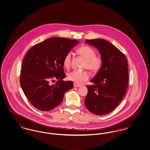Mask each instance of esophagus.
Here are the masks:
<instances>
[{
    "label": "esophagus",
    "mask_w": 150,
    "mask_h": 150,
    "mask_svg": "<svg viewBox=\"0 0 150 150\" xmlns=\"http://www.w3.org/2000/svg\"><path fill=\"white\" fill-rule=\"evenodd\" d=\"M81 85H79V84L76 83H74V87H81Z\"/></svg>",
    "instance_id": "34e87169"
}]
</instances>
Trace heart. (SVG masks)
Listing matches in <instances>:
<instances>
[{
  "instance_id": "1",
  "label": "heart",
  "mask_w": 150,
  "mask_h": 150,
  "mask_svg": "<svg viewBox=\"0 0 150 150\" xmlns=\"http://www.w3.org/2000/svg\"><path fill=\"white\" fill-rule=\"evenodd\" d=\"M77 52L86 60L85 67L92 72H96L99 70L101 65V59L95 57L94 50L90 46H84L78 49ZM71 54L68 53L65 55L63 61V65L65 68H69L71 65ZM89 75L86 72H81L79 71H73L68 74V79L76 83H82L88 80Z\"/></svg>"
}]
</instances>
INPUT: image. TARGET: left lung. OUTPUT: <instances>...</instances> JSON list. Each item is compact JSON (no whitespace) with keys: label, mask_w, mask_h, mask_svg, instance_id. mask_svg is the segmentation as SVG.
<instances>
[{"label":"left lung","mask_w":150,"mask_h":150,"mask_svg":"<svg viewBox=\"0 0 150 150\" xmlns=\"http://www.w3.org/2000/svg\"><path fill=\"white\" fill-rule=\"evenodd\" d=\"M86 43L96 48L101 55V67L87 86L86 108L98 115L109 114L115 109L125 96L128 84V62L124 54L108 41L86 40Z\"/></svg>","instance_id":"left-lung-1"}]
</instances>
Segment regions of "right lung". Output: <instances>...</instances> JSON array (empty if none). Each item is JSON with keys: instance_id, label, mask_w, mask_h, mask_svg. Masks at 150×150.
I'll return each instance as SVG.
<instances>
[{"instance_id": "add662e5", "label": "right lung", "mask_w": 150, "mask_h": 150, "mask_svg": "<svg viewBox=\"0 0 150 150\" xmlns=\"http://www.w3.org/2000/svg\"><path fill=\"white\" fill-rule=\"evenodd\" d=\"M79 42L76 40L55 37L39 43L27 52L23 59L20 84L27 98L36 109L51 110L60 104L65 92L73 82H65L63 61L65 55ZM52 79L59 81L51 85Z\"/></svg>"}]
</instances>
